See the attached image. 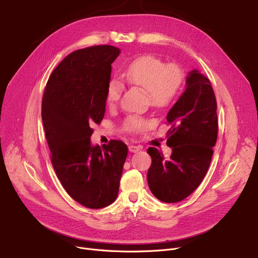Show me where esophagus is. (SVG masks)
Masks as SVG:
<instances>
[{"instance_id":"obj_1","label":"esophagus","mask_w":258,"mask_h":258,"mask_svg":"<svg viewBox=\"0 0 258 258\" xmlns=\"http://www.w3.org/2000/svg\"><path fill=\"white\" fill-rule=\"evenodd\" d=\"M141 146H139V145H130L128 146V151L131 152V153H137V152H139L140 150H141Z\"/></svg>"}]
</instances>
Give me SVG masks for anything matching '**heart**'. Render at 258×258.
Returning a JSON list of instances; mask_svg holds the SVG:
<instances>
[{
	"label": "heart",
	"mask_w": 258,
	"mask_h": 258,
	"mask_svg": "<svg viewBox=\"0 0 258 258\" xmlns=\"http://www.w3.org/2000/svg\"><path fill=\"white\" fill-rule=\"evenodd\" d=\"M130 84L147 92L148 99L155 106L163 107L170 104L181 90L183 72L178 66L165 64L161 59L146 55L135 59L122 73ZM123 85L118 78H111L106 88L107 103L114 105L118 102ZM147 121L138 116H128L124 121V127L132 133L143 131Z\"/></svg>",
	"instance_id": "1"
}]
</instances>
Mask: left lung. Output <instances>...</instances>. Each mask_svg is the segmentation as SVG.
<instances>
[{"label": "left lung", "mask_w": 258, "mask_h": 258, "mask_svg": "<svg viewBox=\"0 0 258 258\" xmlns=\"http://www.w3.org/2000/svg\"><path fill=\"white\" fill-rule=\"evenodd\" d=\"M166 120L170 158L155 147L147 153L152 165L147 183L152 194L164 203L190 196L204 179L218 138L216 100L210 80L194 69L186 76L185 91L169 110Z\"/></svg>", "instance_id": "obj_1"}]
</instances>
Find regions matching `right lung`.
<instances>
[{
    "mask_svg": "<svg viewBox=\"0 0 258 258\" xmlns=\"http://www.w3.org/2000/svg\"><path fill=\"white\" fill-rule=\"evenodd\" d=\"M120 54L113 46L72 52L52 72L47 83L42 119L51 162L61 185L79 204L100 209L115 202L127 146L111 140L93 145L91 125L105 112L112 63Z\"/></svg>",
    "mask_w": 258,
    "mask_h": 258,
    "instance_id": "1",
    "label": "right lung"
}]
</instances>
